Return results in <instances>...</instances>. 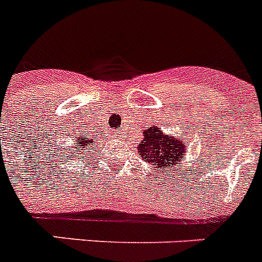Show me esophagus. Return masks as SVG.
Segmentation results:
<instances>
[{
	"label": "esophagus",
	"mask_w": 262,
	"mask_h": 262,
	"mask_svg": "<svg viewBox=\"0 0 262 262\" xmlns=\"http://www.w3.org/2000/svg\"><path fill=\"white\" fill-rule=\"evenodd\" d=\"M116 135H117V136H118V137H120V136H121V132H117Z\"/></svg>",
	"instance_id": "34e87169"
}]
</instances>
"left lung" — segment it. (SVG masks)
Masks as SVG:
<instances>
[{"mask_svg": "<svg viewBox=\"0 0 262 262\" xmlns=\"http://www.w3.org/2000/svg\"><path fill=\"white\" fill-rule=\"evenodd\" d=\"M142 141L136 148L138 157L150 163L153 168H160L161 175L167 173L165 168L175 169L176 165L183 164L188 150L182 137L167 135L159 126L148 127L142 132Z\"/></svg>", "mask_w": 262, "mask_h": 262, "instance_id": "8db88e82", "label": "left lung"}]
</instances>
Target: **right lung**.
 Listing matches in <instances>:
<instances>
[{"label": "right lung", "mask_w": 262, "mask_h": 262, "mask_svg": "<svg viewBox=\"0 0 262 262\" xmlns=\"http://www.w3.org/2000/svg\"><path fill=\"white\" fill-rule=\"evenodd\" d=\"M74 144H75V145H74V153L80 152V155H83V156H87V153H91L95 149L94 141H93V140H89V138L76 137Z\"/></svg>", "instance_id": "obj_1"}]
</instances>
